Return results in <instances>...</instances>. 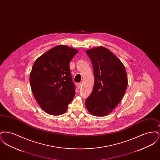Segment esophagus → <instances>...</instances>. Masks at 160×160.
Wrapping results in <instances>:
<instances>
[{"label": "esophagus", "mask_w": 160, "mask_h": 160, "mask_svg": "<svg viewBox=\"0 0 160 160\" xmlns=\"http://www.w3.org/2000/svg\"><path fill=\"white\" fill-rule=\"evenodd\" d=\"M82 84L81 83H78L77 84V88L78 89H80L81 88H82Z\"/></svg>", "instance_id": "obj_1"}]
</instances>
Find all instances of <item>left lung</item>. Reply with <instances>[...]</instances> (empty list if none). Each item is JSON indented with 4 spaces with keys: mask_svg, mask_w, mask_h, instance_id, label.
Segmentation results:
<instances>
[{
    "mask_svg": "<svg viewBox=\"0 0 160 160\" xmlns=\"http://www.w3.org/2000/svg\"><path fill=\"white\" fill-rule=\"evenodd\" d=\"M86 53L93 65L95 82L85 105L91 114L104 116L112 113L123 98L128 85L127 72L121 61L105 47Z\"/></svg>",
    "mask_w": 160,
    "mask_h": 160,
    "instance_id": "1",
    "label": "left lung"
}]
</instances>
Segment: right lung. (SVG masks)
Wrapping results in <instances>:
<instances>
[{
	"label": "right lung",
	"mask_w": 160,
	"mask_h": 160,
	"mask_svg": "<svg viewBox=\"0 0 160 160\" xmlns=\"http://www.w3.org/2000/svg\"><path fill=\"white\" fill-rule=\"evenodd\" d=\"M77 53L76 49L60 45L49 50L34 62L30 74L31 89L47 113L63 114L74 97L76 88L69 62Z\"/></svg>",
	"instance_id": "add662e5"
}]
</instances>
